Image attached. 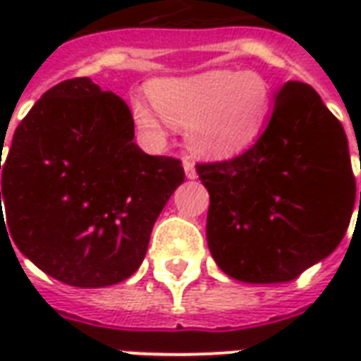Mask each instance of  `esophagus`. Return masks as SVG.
I'll return each instance as SVG.
<instances>
[{"label": "esophagus", "mask_w": 361, "mask_h": 361, "mask_svg": "<svg viewBox=\"0 0 361 361\" xmlns=\"http://www.w3.org/2000/svg\"><path fill=\"white\" fill-rule=\"evenodd\" d=\"M183 170H185V176H188V180H195L197 178V170L195 164L189 160V158H183Z\"/></svg>", "instance_id": "obj_1"}]
</instances>
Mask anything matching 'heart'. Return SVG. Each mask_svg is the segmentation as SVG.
Returning a JSON list of instances; mask_svg holds the SVG:
<instances>
[{
  "label": "heart",
  "mask_w": 361,
  "mask_h": 361,
  "mask_svg": "<svg viewBox=\"0 0 361 361\" xmlns=\"http://www.w3.org/2000/svg\"><path fill=\"white\" fill-rule=\"evenodd\" d=\"M150 94L170 126L188 129L189 147L201 157H234L251 147L272 111L269 82L230 69L158 81ZM133 114L142 131L162 133V119L150 106L137 102Z\"/></svg>",
  "instance_id": "heart-1"
}]
</instances>
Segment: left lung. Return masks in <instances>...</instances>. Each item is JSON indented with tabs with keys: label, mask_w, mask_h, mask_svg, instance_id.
<instances>
[{
	"label": "left lung",
	"mask_w": 361,
	"mask_h": 361,
	"mask_svg": "<svg viewBox=\"0 0 361 361\" xmlns=\"http://www.w3.org/2000/svg\"><path fill=\"white\" fill-rule=\"evenodd\" d=\"M197 173L211 195L212 257L250 284L290 282L329 257L356 201L346 133L300 81L279 90L255 145L232 160L197 164Z\"/></svg>",
	"instance_id": "1"
}]
</instances>
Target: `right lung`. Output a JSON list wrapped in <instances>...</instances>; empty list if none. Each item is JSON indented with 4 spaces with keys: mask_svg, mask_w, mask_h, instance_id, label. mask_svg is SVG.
<instances>
[{
    "mask_svg": "<svg viewBox=\"0 0 361 361\" xmlns=\"http://www.w3.org/2000/svg\"><path fill=\"white\" fill-rule=\"evenodd\" d=\"M133 137L127 104L77 77L30 108L4 164L0 152V224L51 279L111 286L142 263L158 214L185 173L178 158L150 157Z\"/></svg>",
    "mask_w": 361,
    "mask_h": 361,
    "instance_id": "obj_1",
    "label": "right lung"
}]
</instances>
